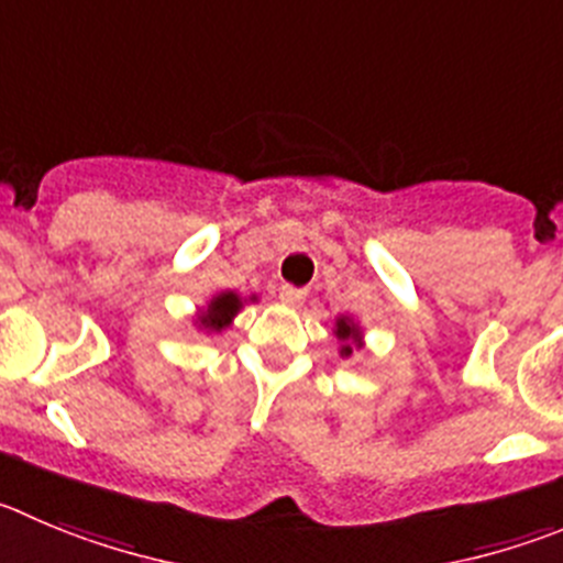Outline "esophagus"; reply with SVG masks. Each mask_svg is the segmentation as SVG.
<instances>
[{
	"instance_id": "esophagus-1",
	"label": "esophagus",
	"mask_w": 563,
	"mask_h": 563,
	"mask_svg": "<svg viewBox=\"0 0 563 563\" xmlns=\"http://www.w3.org/2000/svg\"><path fill=\"white\" fill-rule=\"evenodd\" d=\"M280 299L286 302V306L299 308L302 302H306V291H302V288H294V286H283L280 288Z\"/></svg>"
}]
</instances>
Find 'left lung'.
<instances>
[{
	"label": "left lung",
	"instance_id": "8db88e82",
	"mask_svg": "<svg viewBox=\"0 0 563 563\" xmlns=\"http://www.w3.org/2000/svg\"><path fill=\"white\" fill-rule=\"evenodd\" d=\"M333 335L339 339L341 358H350V355H353V350H361V346H364V330H361L358 322H353L350 317L335 319Z\"/></svg>",
	"mask_w": 563,
	"mask_h": 563
}]
</instances>
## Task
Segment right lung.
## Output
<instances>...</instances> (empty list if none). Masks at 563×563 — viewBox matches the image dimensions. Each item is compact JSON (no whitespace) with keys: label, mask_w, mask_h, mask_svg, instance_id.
<instances>
[{"label":"right lung","mask_w":563,"mask_h":563,"mask_svg":"<svg viewBox=\"0 0 563 563\" xmlns=\"http://www.w3.org/2000/svg\"><path fill=\"white\" fill-rule=\"evenodd\" d=\"M252 302H255V297H250ZM244 308V299L239 297L235 291H219L217 297L210 299L208 308H202V311L197 313V328L205 330V333H222L228 324H233L235 313Z\"/></svg>","instance_id":"add662e5"}]
</instances>
